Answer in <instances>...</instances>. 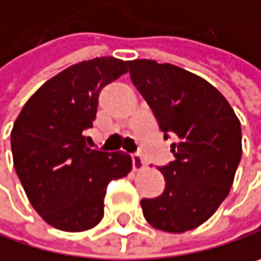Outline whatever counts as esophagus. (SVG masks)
Returning <instances> with one entry per match:
<instances>
[{
	"instance_id": "obj_1",
	"label": "esophagus",
	"mask_w": 261,
	"mask_h": 261,
	"mask_svg": "<svg viewBox=\"0 0 261 261\" xmlns=\"http://www.w3.org/2000/svg\"><path fill=\"white\" fill-rule=\"evenodd\" d=\"M133 169L136 171V172H139V171H143L145 168H146V163H145V160L140 157V155H133Z\"/></svg>"
}]
</instances>
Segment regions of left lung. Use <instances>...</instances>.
<instances>
[{
  "mask_svg": "<svg viewBox=\"0 0 261 261\" xmlns=\"http://www.w3.org/2000/svg\"><path fill=\"white\" fill-rule=\"evenodd\" d=\"M127 65L165 137H175V160L159 168L166 187L160 196L140 201L143 216L166 233L193 230L230 193L242 157L240 121L225 96L196 74L146 59Z\"/></svg>",
  "mask_w": 261,
  "mask_h": 261,
  "instance_id": "8db88e82",
  "label": "left lung"
}]
</instances>
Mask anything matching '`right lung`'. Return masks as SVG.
<instances>
[{
	"instance_id": "add662e5",
	"label": "right lung",
	"mask_w": 261,
	"mask_h": 261,
	"mask_svg": "<svg viewBox=\"0 0 261 261\" xmlns=\"http://www.w3.org/2000/svg\"><path fill=\"white\" fill-rule=\"evenodd\" d=\"M127 62L96 57L75 63L43 83L16 118L10 142L27 198L51 227L80 233L104 216L107 184L133 168L125 152L86 145L104 86L127 74Z\"/></svg>"
}]
</instances>
